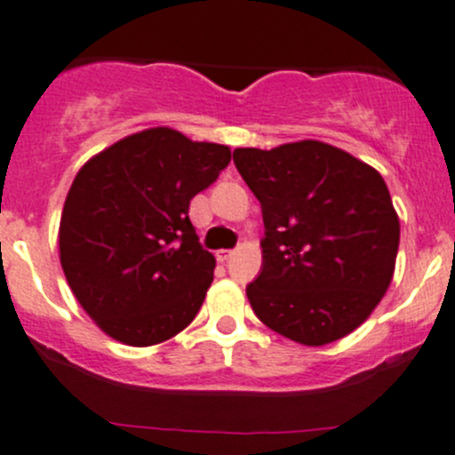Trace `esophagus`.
Segmentation results:
<instances>
[{
  "label": "esophagus",
  "mask_w": 455,
  "mask_h": 455,
  "mask_svg": "<svg viewBox=\"0 0 455 455\" xmlns=\"http://www.w3.org/2000/svg\"><path fill=\"white\" fill-rule=\"evenodd\" d=\"M233 257V251H218L215 252V259L220 261V264H224V261H228Z\"/></svg>",
  "instance_id": "obj_1"
}]
</instances>
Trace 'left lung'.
I'll list each match as a JSON object with an SVG mask.
<instances>
[{
  "label": "left lung",
  "instance_id": "left-lung-1",
  "mask_svg": "<svg viewBox=\"0 0 455 455\" xmlns=\"http://www.w3.org/2000/svg\"><path fill=\"white\" fill-rule=\"evenodd\" d=\"M264 215V261L246 296L272 331L323 347L355 331L388 290L399 218L377 170L329 143L237 148Z\"/></svg>",
  "mask_w": 455,
  "mask_h": 455
}]
</instances>
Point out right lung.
<instances>
[{
	"label": "right lung",
	"instance_id": "obj_1",
	"mask_svg": "<svg viewBox=\"0 0 455 455\" xmlns=\"http://www.w3.org/2000/svg\"><path fill=\"white\" fill-rule=\"evenodd\" d=\"M228 161L227 146L159 126L124 137L80 167L60 218V266L107 336L152 347L196 318L215 257L200 246L189 200Z\"/></svg>",
	"mask_w": 455,
	"mask_h": 455
}]
</instances>
